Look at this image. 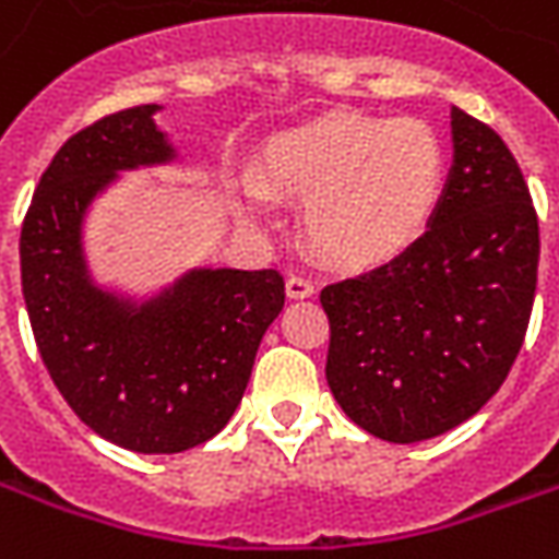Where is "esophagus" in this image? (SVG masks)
Masks as SVG:
<instances>
[{
    "label": "esophagus",
    "mask_w": 559,
    "mask_h": 559,
    "mask_svg": "<svg viewBox=\"0 0 559 559\" xmlns=\"http://www.w3.org/2000/svg\"><path fill=\"white\" fill-rule=\"evenodd\" d=\"M314 293V281L305 278V275H290L287 278V296L290 299H308Z\"/></svg>",
    "instance_id": "obj_1"
}]
</instances>
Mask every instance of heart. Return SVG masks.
Masks as SVG:
<instances>
[{
	"label": "heart",
	"mask_w": 559,
	"mask_h": 559,
	"mask_svg": "<svg viewBox=\"0 0 559 559\" xmlns=\"http://www.w3.org/2000/svg\"><path fill=\"white\" fill-rule=\"evenodd\" d=\"M260 179L236 185L248 218L272 215V191L305 197L302 230L344 266L389 260L416 239L443 191V143L421 119L329 114L281 131L260 152Z\"/></svg>",
	"instance_id": "b5f03b06"
}]
</instances>
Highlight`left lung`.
<instances>
[{
	"label": "left lung",
	"instance_id": "8db88e82",
	"mask_svg": "<svg viewBox=\"0 0 559 559\" xmlns=\"http://www.w3.org/2000/svg\"><path fill=\"white\" fill-rule=\"evenodd\" d=\"M455 164L431 227L389 263L326 284V380L359 428L419 443L479 413L527 335L539 218L500 134L452 107Z\"/></svg>",
	"mask_w": 559,
	"mask_h": 559
}]
</instances>
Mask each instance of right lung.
<instances>
[{
	"instance_id": "1",
	"label": "right lung",
	"mask_w": 559,
	"mask_h": 559,
	"mask_svg": "<svg viewBox=\"0 0 559 559\" xmlns=\"http://www.w3.org/2000/svg\"><path fill=\"white\" fill-rule=\"evenodd\" d=\"M155 110L128 107L62 143L23 218L20 278L44 368L80 421L131 452L170 455L230 421L284 308V278L194 269L143 308L92 287L80 221L116 170L173 158Z\"/></svg>"
}]
</instances>
